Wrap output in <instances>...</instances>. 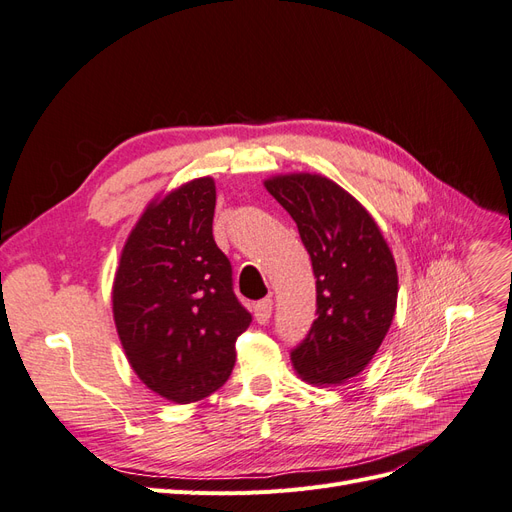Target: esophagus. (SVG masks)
<instances>
[{
  "label": "esophagus",
  "mask_w": 512,
  "mask_h": 512,
  "mask_svg": "<svg viewBox=\"0 0 512 512\" xmlns=\"http://www.w3.org/2000/svg\"><path fill=\"white\" fill-rule=\"evenodd\" d=\"M271 314H273V301L271 299H262L254 305V318H256L258 324L269 322Z\"/></svg>",
  "instance_id": "1"
}]
</instances>
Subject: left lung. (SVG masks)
<instances>
[{"mask_svg": "<svg viewBox=\"0 0 512 512\" xmlns=\"http://www.w3.org/2000/svg\"><path fill=\"white\" fill-rule=\"evenodd\" d=\"M265 188L297 222L316 275L318 318L292 350V367L309 384H344L391 329L399 292L391 247L371 213L329 177L275 175Z\"/></svg>", "mask_w": 512, "mask_h": 512, "instance_id": "8db88e82", "label": "left lung"}]
</instances>
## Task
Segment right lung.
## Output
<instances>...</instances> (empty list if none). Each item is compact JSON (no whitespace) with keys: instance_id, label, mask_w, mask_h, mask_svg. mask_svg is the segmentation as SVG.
Listing matches in <instances>:
<instances>
[{"instance_id":"right-lung-1","label":"right lung","mask_w":512,"mask_h":512,"mask_svg":"<svg viewBox=\"0 0 512 512\" xmlns=\"http://www.w3.org/2000/svg\"><path fill=\"white\" fill-rule=\"evenodd\" d=\"M213 211V177L158 194L130 230L113 280L126 359L149 391L173 404L220 389L235 367L237 337L252 322L215 245Z\"/></svg>"}]
</instances>
